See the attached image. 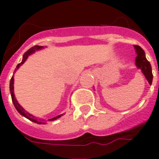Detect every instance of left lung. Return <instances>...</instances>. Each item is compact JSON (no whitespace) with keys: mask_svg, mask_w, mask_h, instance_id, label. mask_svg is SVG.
<instances>
[{"mask_svg":"<svg viewBox=\"0 0 159 159\" xmlns=\"http://www.w3.org/2000/svg\"><path fill=\"white\" fill-rule=\"evenodd\" d=\"M134 48L137 53V57L135 58V64L138 68L142 70V72L145 76L146 79L148 80L149 84H152L153 82V73H152V68L147 58L145 57V53L143 48L139 45H134Z\"/></svg>","mask_w":159,"mask_h":159,"instance_id":"left-lung-1","label":"left lung"}]
</instances>
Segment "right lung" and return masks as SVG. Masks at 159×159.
<instances>
[{
	"label": "right lung",
	"instance_id": "obj_1",
	"mask_svg": "<svg viewBox=\"0 0 159 159\" xmlns=\"http://www.w3.org/2000/svg\"><path fill=\"white\" fill-rule=\"evenodd\" d=\"M43 46H34V47H32L31 48H30L27 52H25V53H24L23 55V58H22V62H20V63H19L17 66H16V68L15 69V72H16V70L18 69L19 67H20L21 65L23 64L24 62H25L26 59L28 58V57L30 56V54H32V53H34L35 51L39 50V49H41V48H43ZM10 91H11V99H12V102H13V104L14 106H15V107H16V109L17 110V111H18L19 113L20 114V115H22L23 116H25V118L29 119L30 120L33 121V122H34V123H37V124H40V125H44V124H46V120H41V119H39V120H38V119H36L35 117L34 116H32L31 114L28 113L27 111H25L24 110V108L22 107V106H20V105L19 104L18 102H17V100L16 99V97H15V94H14V76H12V77H11V82H10ZM63 114H62V115H59V116H56V117H53V118L52 119H49V120H48L47 121H53L55 120H57V119L60 118L61 116H62Z\"/></svg>",
	"mask_w": 159,
	"mask_h": 159
}]
</instances>
